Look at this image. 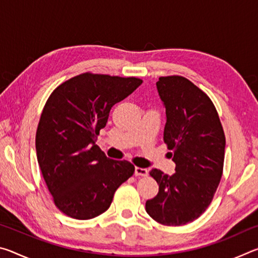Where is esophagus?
<instances>
[{
	"instance_id": "esophagus-1",
	"label": "esophagus",
	"mask_w": 258,
	"mask_h": 258,
	"mask_svg": "<svg viewBox=\"0 0 258 258\" xmlns=\"http://www.w3.org/2000/svg\"><path fill=\"white\" fill-rule=\"evenodd\" d=\"M135 176H147L148 175V169L141 168V167H135Z\"/></svg>"
}]
</instances>
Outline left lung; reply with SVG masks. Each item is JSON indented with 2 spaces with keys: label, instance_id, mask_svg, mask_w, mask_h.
I'll return each instance as SVG.
<instances>
[{
  "label": "left lung",
  "instance_id": "obj_1",
  "mask_svg": "<svg viewBox=\"0 0 258 258\" xmlns=\"http://www.w3.org/2000/svg\"><path fill=\"white\" fill-rule=\"evenodd\" d=\"M156 85L166 109L164 142L176 172L151 169L159 191L146 211L163 225H184L212 203L223 174L225 135L212 100L187 78L164 76Z\"/></svg>",
  "mask_w": 258,
  "mask_h": 258
}]
</instances>
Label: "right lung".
<instances>
[{
  "label": "right lung",
  "instance_id": "obj_1",
  "mask_svg": "<svg viewBox=\"0 0 258 258\" xmlns=\"http://www.w3.org/2000/svg\"><path fill=\"white\" fill-rule=\"evenodd\" d=\"M137 77L84 73L60 84L43 108L36 155L42 175L59 211L91 220L110 207L134 165L113 160L95 145L110 109L141 85Z\"/></svg>",
  "mask_w": 258,
  "mask_h": 258
}]
</instances>
